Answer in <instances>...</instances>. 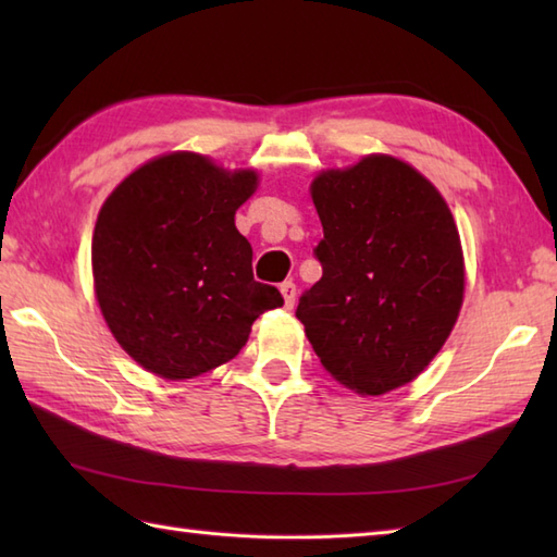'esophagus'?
<instances>
[{
    "mask_svg": "<svg viewBox=\"0 0 557 557\" xmlns=\"http://www.w3.org/2000/svg\"><path fill=\"white\" fill-rule=\"evenodd\" d=\"M280 292H282V297H285L287 309H292L294 301H297V285H294V282H282Z\"/></svg>",
    "mask_w": 557,
    "mask_h": 557,
    "instance_id": "1",
    "label": "esophagus"
}]
</instances>
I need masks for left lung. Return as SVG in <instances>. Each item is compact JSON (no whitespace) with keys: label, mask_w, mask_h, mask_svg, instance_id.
Returning a JSON list of instances; mask_svg holds the SVG:
<instances>
[{"label":"left lung","mask_w":557,"mask_h":557,"mask_svg":"<svg viewBox=\"0 0 557 557\" xmlns=\"http://www.w3.org/2000/svg\"><path fill=\"white\" fill-rule=\"evenodd\" d=\"M323 277L297 318L325 371L359 395L413 381L465 297L459 234L437 188L407 162L369 156L311 184Z\"/></svg>","instance_id":"obj_1"}]
</instances>
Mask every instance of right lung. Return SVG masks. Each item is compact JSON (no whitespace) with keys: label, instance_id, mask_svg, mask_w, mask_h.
Segmentation results:
<instances>
[{"label":"right lung","instance_id":"1","mask_svg":"<svg viewBox=\"0 0 557 557\" xmlns=\"http://www.w3.org/2000/svg\"><path fill=\"white\" fill-rule=\"evenodd\" d=\"M251 170L224 172L196 152L152 160L114 188L92 234V277L112 335L170 381L234 359L260 313L285 304L253 280L234 212Z\"/></svg>","mask_w":557,"mask_h":557}]
</instances>
